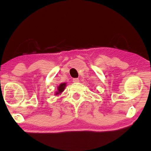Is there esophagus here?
<instances>
[{"instance_id":"esophagus-1","label":"esophagus","mask_w":151,"mask_h":151,"mask_svg":"<svg viewBox=\"0 0 151 151\" xmlns=\"http://www.w3.org/2000/svg\"><path fill=\"white\" fill-rule=\"evenodd\" d=\"M79 79H78V78H74V79H73V82L74 83H77L79 82Z\"/></svg>"}]
</instances>
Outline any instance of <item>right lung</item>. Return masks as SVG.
Masks as SVG:
<instances>
[{
  "instance_id": "1",
  "label": "right lung",
  "mask_w": 151,
  "mask_h": 151,
  "mask_svg": "<svg viewBox=\"0 0 151 151\" xmlns=\"http://www.w3.org/2000/svg\"><path fill=\"white\" fill-rule=\"evenodd\" d=\"M66 86H67V83H61L58 86V91H56V92L55 93V96H58V95L61 94L64 91V90L65 89Z\"/></svg>"
}]
</instances>
